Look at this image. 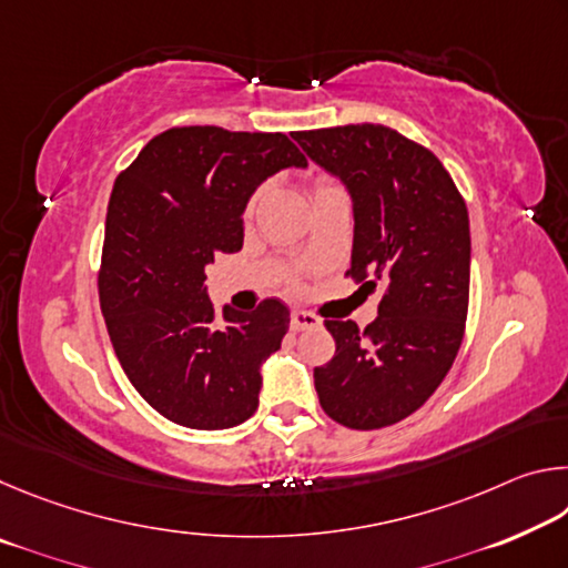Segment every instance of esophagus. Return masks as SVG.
I'll return each instance as SVG.
<instances>
[{
	"instance_id": "34e87169",
	"label": "esophagus",
	"mask_w": 568,
	"mask_h": 568,
	"mask_svg": "<svg viewBox=\"0 0 568 568\" xmlns=\"http://www.w3.org/2000/svg\"><path fill=\"white\" fill-rule=\"evenodd\" d=\"M291 328H293V331L321 328V318H318V315L305 313V311H293V313H291Z\"/></svg>"
}]
</instances>
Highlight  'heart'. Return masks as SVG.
Masks as SVG:
<instances>
[{
  "instance_id": "b5f03b06",
  "label": "heart",
  "mask_w": 568,
  "mask_h": 568,
  "mask_svg": "<svg viewBox=\"0 0 568 568\" xmlns=\"http://www.w3.org/2000/svg\"><path fill=\"white\" fill-rule=\"evenodd\" d=\"M331 187H341V185H338V182H335L333 178H328V175H318V178H315V182H313V190H315V192L331 190ZM257 197H261V190L250 195L247 205H245V215H253V210H255V205H257Z\"/></svg>"
}]
</instances>
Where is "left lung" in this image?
Listing matches in <instances>:
<instances>
[{
  "mask_svg": "<svg viewBox=\"0 0 568 568\" xmlns=\"http://www.w3.org/2000/svg\"><path fill=\"white\" fill-rule=\"evenodd\" d=\"M305 155L341 178L353 197L351 271L381 291L378 318L325 321L335 355L313 371L328 416L376 430L426 403L456 361L466 331L468 210L428 148L386 124L293 132Z\"/></svg>",
  "mask_w": 568,
  "mask_h": 568,
  "instance_id": "left-lung-1",
  "label": "left lung"
}]
</instances>
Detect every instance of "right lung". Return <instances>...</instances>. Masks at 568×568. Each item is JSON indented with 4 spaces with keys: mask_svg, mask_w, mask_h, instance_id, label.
Here are the masks:
<instances>
[{
    "mask_svg": "<svg viewBox=\"0 0 568 568\" xmlns=\"http://www.w3.org/2000/svg\"><path fill=\"white\" fill-rule=\"evenodd\" d=\"M307 160L283 132L170 128L114 180L100 307L124 376L152 408L185 428L220 430L250 418L261 363L281 348L291 311L215 313L205 267L243 247V210L265 178Z\"/></svg>",
    "mask_w": 568,
    "mask_h": 568,
    "instance_id": "obj_1",
    "label": "right lung"
}]
</instances>
